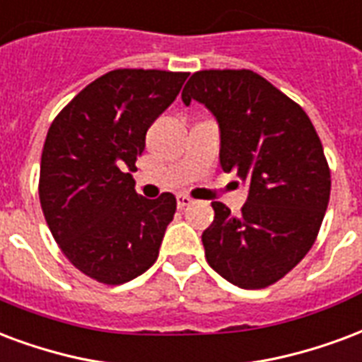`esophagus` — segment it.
I'll use <instances>...</instances> for the list:
<instances>
[{
    "label": "esophagus",
    "mask_w": 362,
    "mask_h": 362,
    "mask_svg": "<svg viewBox=\"0 0 362 362\" xmlns=\"http://www.w3.org/2000/svg\"><path fill=\"white\" fill-rule=\"evenodd\" d=\"M192 203H194V199H192V197H188V195H184V194L176 195V205H178L180 209L188 207V205H192Z\"/></svg>",
    "instance_id": "esophagus-1"
}]
</instances>
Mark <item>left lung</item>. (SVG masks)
Here are the masks:
<instances>
[{"mask_svg": "<svg viewBox=\"0 0 362 362\" xmlns=\"http://www.w3.org/2000/svg\"><path fill=\"white\" fill-rule=\"evenodd\" d=\"M218 122L221 167L247 188L242 215L213 202L205 257L243 290L278 282L313 247L330 199V168L313 122L253 71H199L182 90Z\"/></svg>", "mask_w": 362, "mask_h": 362, "instance_id": "obj_1", "label": "left lung"}]
</instances>
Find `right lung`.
Segmentation results:
<instances>
[{
    "label": "right lung",
    "mask_w": 362,
    "mask_h": 362,
    "mask_svg": "<svg viewBox=\"0 0 362 362\" xmlns=\"http://www.w3.org/2000/svg\"><path fill=\"white\" fill-rule=\"evenodd\" d=\"M188 72L119 69L93 80L47 130L40 203L61 251L80 272L117 286L157 261L176 197L136 194L146 134Z\"/></svg>",
    "instance_id": "add662e5"
}]
</instances>
